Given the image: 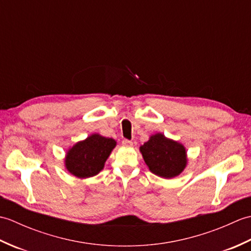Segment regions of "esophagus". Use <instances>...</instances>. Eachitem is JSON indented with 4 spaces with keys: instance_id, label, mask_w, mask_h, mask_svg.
<instances>
[{
    "instance_id": "34e87169",
    "label": "esophagus",
    "mask_w": 251,
    "mask_h": 251,
    "mask_svg": "<svg viewBox=\"0 0 251 251\" xmlns=\"http://www.w3.org/2000/svg\"><path fill=\"white\" fill-rule=\"evenodd\" d=\"M122 145H123V147H125V148H130V147H132V142L130 140L124 139L122 141Z\"/></svg>"
}]
</instances>
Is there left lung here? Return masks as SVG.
I'll return each instance as SVG.
<instances>
[{"mask_svg":"<svg viewBox=\"0 0 251 251\" xmlns=\"http://www.w3.org/2000/svg\"><path fill=\"white\" fill-rule=\"evenodd\" d=\"M140 152L150 172L165 179L177 177L188 164L182 143L169 139L161 132L152 135L143 143Z\"/></svg>","mask_w":251,"mask_h":251,"instance_id":"1","label":"left lung"}]
</instances>
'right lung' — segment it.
Returning a JSON list of instances; mask_svg holds the SVG:
<instances>
[{"label": "right lung", "instance_id": "add662e5", "mask_svg": "<svg viewBox=\"0 0 251 251\" xmlns=\"http://www.w3.org/2000/svg\"><path fill=\"white\" fill-rule=\"evenodd\" d=\"M116 141L99 134H93L86 139L78 141L69 149L65 158V166L71 175L85 179L98 175L104 167V163Z\"/></svg>", "mask_w": 251, "mask_h": 251}]
</instances>
